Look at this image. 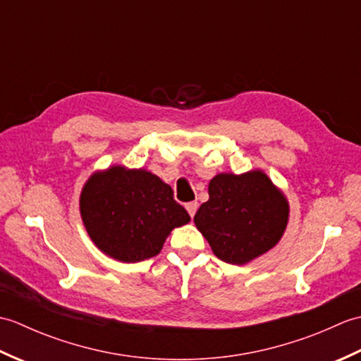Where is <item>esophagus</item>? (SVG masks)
Segmentation results:
<instances>
[{
  "mask_svg": "<svg viewBox=\"0 0 361 361\" xmlns=\"http://www.w3.org/2000/svg\"><path fill=\"white\" fill-rule=\"evenodd\" d=\"M197 208H198V203H197V202H189V203L186 204V209H188V212H189V216H190V217H194V216H195Z\"/></svg>",
  "mask_w": 361,
  "mask_h": 361,
  "instance_id": "esophagus-1",
  "label": "esophagus"
}]
</instances>
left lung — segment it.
Instances as JSON below:
<instances>
[{"instance_id":"left-lung-1","label":"left lung","mask_w":361,"mask_h":361,"mask_svg":"<svg viewBox=\"0 0 361 361\" xmlns=\"http://www.w3.org/2000/svg\"><path fill=\"white\" fill-rule=\"evenodd\" d=\"M209 200L194 221L220 260L243 265L279 242L288 220V203L260 171L220 173L209 183Z\"/></svg>"}]
</instances>
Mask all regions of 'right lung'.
<instances>
[{"mask_svg": "<svg viewBox=\"0 0 361 361\" xmlns=\"http://www.w3.org/2000/svg\"><path fill=\"white\" fill-rule=\"evenodd\" d=\"M80 214L96 247L121 262L157 256L172 229L190 220L157 175L122 166L91 176L80 194Z\"/></svg>", "mask_w": 361, "mask_h": 361, "instance_id": "right-lung-1", "label": "right lung"}]
</instances>
